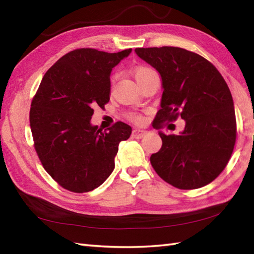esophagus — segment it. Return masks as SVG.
<instances>
[{"instance_id":"1","label":"esophagus","mask_w":254,"mask_h":254,"mask_svg":"<svg viewBox=\"0 0 254 254\" xmlns=\"http://www.w3.org/2000/svg\"><path fill=\"white\" fill-rule=\"evenodd\" d=\"M147 134V131L145 130H141V128H134L132 132V136L135 138H142Z\"/></svg>"}]
</instances>
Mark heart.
<instances>
[{"instance_id": "b5f03b06", "label": "heart", "mask_w": 254, "mask_h": 254, "mask_svg": "<svg viewBox=\"0 0 254 254\" xmlns=\"http://www.w3.org/2000/svg\"><path fill=\"white\" fill-rule=\"evenodd\" d=\"M152 72H154L153 69L147 67V66H138V67H136L135 69H134V77H135L136 82H139V80H141L144 76H146L147 74L152 73ZM132 119H133L134 121H136V122L141 121V117L135 116V115L132 116Z\"/></svg>"}]
</instances>
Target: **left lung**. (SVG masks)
<instances>
[{"label": "left lung", "mask_w": 254, "mask_h": 254, "mask_svg": "<svg viewBox=\"0 0 254 254\" xmlns=\"http://www.w3.org/2000/svg\"><path fill=\"white\" fill-rule=\"evenodd\" d=\"M136 55L157 69L163 96L154 120L186 127L179 135L159 132L163 146L150 156L161 179L182 190L202 188L216 179L236 143L234 100L225 79L206 59L177 47L136 48Z\"/></svg>", "instance_id": "8db88e82"}]
</instances>
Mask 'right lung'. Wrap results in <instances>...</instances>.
<instances>
[{"label":"right lung","mask_w":254,"mask_h":254,"mask_svg":"<svg viewBox=\"0 0 254 254\" xmlns=\"http://www.w3.org/2000/svg\"><path fill=\"white\" fill-rule=\"evenodd\" d=\"M132 52L82 48L66 53L48 69L31 101L30 128L46 171L75 193L93 191L115 169L119 144L132 127L119 121L102 132L91 126L95 106L110 99L112 68Z\"/></svg>","instance_id":"1"}]
</instances>
